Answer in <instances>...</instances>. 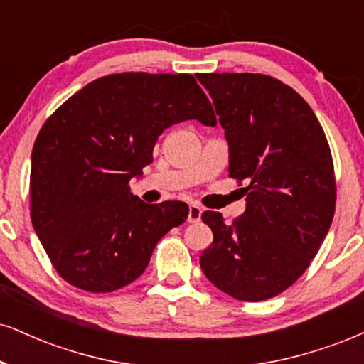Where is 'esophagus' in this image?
<instances>
[{
	"mask_svg": "<svg viewBox=\"0 0 364 364\" xmlns=\"http://www.w3.org/2000/svg\"><path fill=\"white\" fill-rule=\"evenodd\" d=\"M200 216H203V208H200L199 204H191L187 221H189V223H199Z\"/></svg>",
	"mask_w": 364,
	"mask_h": 364,
	"instance_id": "esophagus-1",
	"label": "esophagus"
}]
</instances>
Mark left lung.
<instances>
[{
    "label": "left lung",
    "mask_w": 364,
    "mask_h": 364,
    "mask_svg": "<svg viewBox=\"0 0 364 364\" xmlns=\"http://www.w3.org/2000/svg\"><path fill=\"white\" fill-rule=\"evenodd\" d=\"M245 181L246 209L232 224L203 214L214 240L200 268L237 300L272 299L307 270L334 216V167L326 134L299 92L263 74H197Z\"/></svg>",
    "instance_id": "left-lung-1"
}]
</instances>
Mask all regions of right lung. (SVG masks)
<instances>
[{
    "label": "right lung",
    "instance_id": "obj_1",
    "mask_svg": "<svg viewBox=\"0 0 364 364\" xmlns=\"http://www.w3.org/2000/svg\"><path fill=\"white\" fill-rule=\"evenodd\" d=\"M216 127L189 74L124 73L84 86L45 121L31 151V224L58 275L113 291L145 272L155 245L187 219L178 200L146 204L129 191L164 129Z\"/></svg>",
    "mask_w": 364,
    "mask_h": 364
}]
</instances>
